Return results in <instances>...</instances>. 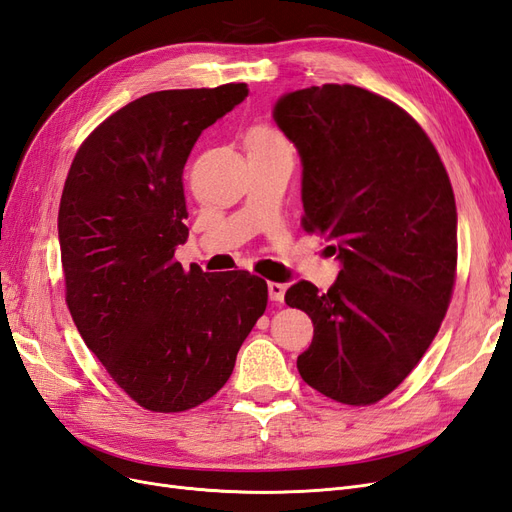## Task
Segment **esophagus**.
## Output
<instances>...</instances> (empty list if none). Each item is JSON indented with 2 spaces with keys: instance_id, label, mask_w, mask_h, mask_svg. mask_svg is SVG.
<instances>
[{
  "instance_id": "obj_1",
  "label": "esophagus",
  "mask_w": 512,
  "mask_h": 512,
  "mask_svg": "<svg viewBox=\"0 0 512 512\" xmlns=\"http://www.w3.org/2000/svg\"><path fill=\"white\" fill-rule=\"evenodd\" d=\"M267 290H269V299L275 301V303H282L284 301V292H286V286L280 284V282H269L267 284Z\"/></svg>"
}]
</instances>
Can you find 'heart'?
Masks as SVG:
<instances>
[{"label": "heart", "instance_id": "1", "mask_svg": "<svg viewBox=\"0 0 512 512\" xmlns=\"http://www.w3.org/2000/svg\"><path fill=\"white\" fill-rule=\"evenodd\" d=\"M247 147H258V149H280L288 147L286 138L271 126H256L247 134Z\"/></svg>", "mask_w": 512, "mask_h": 512}]
</instances>
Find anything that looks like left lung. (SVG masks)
Returning a JSON list of instances; mask_svg holds the SVG:
<instances>
[{
	"label": "left lung",
	"instance_id": "8db88e82",
	"mask_svg": "<svg viewBox=\"0 0 512 512\" xmlns=\"http://www.w3.org/2000/svg\"><path fill=\"white\" fill-rule=\"evenodd\" d=\"M273 119L301 156L303 228L342 262L327 292L305 280L286 290L314 322L299 374L339 404H376L423 359L451 303V179L423 128L367 89L290 91Z\"/></svg>",
	"mask_w": 512,
	"mask_h": 512
}]
</instances>
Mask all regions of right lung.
I'll return each mask as SVG.
<instances>
[{
  "mask_svg": "<svg viewBox=\"0 0 512 512\" xmlns=\"http://www.w3.org/2000/svg\"><path fill=\"white\" fill-rule=\"evenodd\" d=\"M245 83L138 98L76 151L59 203L66 303L117 386L151 412H183L218 393L267 309L250 271H190L183 166L200 132L247 98Z\"/></svg>",
  "mask_w": 512,
  "mask_h": 512,
  "instance_id": "obj_1",
  "label": "right lung"
}]
</instances>
